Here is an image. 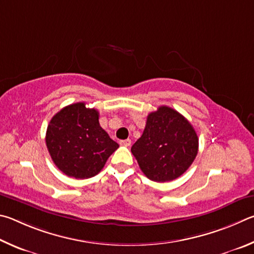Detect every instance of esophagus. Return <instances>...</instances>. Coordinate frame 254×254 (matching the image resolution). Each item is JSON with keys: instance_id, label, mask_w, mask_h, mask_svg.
<instances>
[{"instance_id": "1", "label": "esophagus", "mask_w": 254, "mask_h": 254, "mask_svg": "<svg viewBox=\"0 0 254 254\" xmlns=\"http://www.w3.org/2000/svg\"><path fill=\"white\" fill-rule=\"evenodd\" d=\"M119 144L122 146H126V147H129L130 144H131V140L130 139H124V140H120Z\"/></svg>"}]
</instances>
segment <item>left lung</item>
I'll return each mask as SVG.
<instances>
[{
	"label": "left lung",
	"instance_id": "8db88e82",
	"mask_svg": "<svg viewBox=\"0 0 254 254\" xmlns=\"http://www.w3.org/2000/svg\"><path fill=\"white\" fill-rule=\"evenodd\" d=\"M197 150L198 138L192 125L167 106L147 116L143 135L131 147L141 172L154 182H170L184 174Z\"/></svg>",
	"mask_w": 254,
	"mask_h": 254
}]
</instances>
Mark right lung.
<instances>
[{"mask_svg":"<svg viewBox=\"0 0 254 254\" xmlns=\"http://www.w3.org/2000/svg\"><path fill=\"white\" fill-rule=\"evenodd\" d=\"M46 143L53 163L69 177L89 179L104 168L119 145L99 124V113L77 102L62 108L49 123Z\"/></svg>","mask_w":254,"mask_h":254,"instance_id":"1","label":"right lung"}]
</instances>
